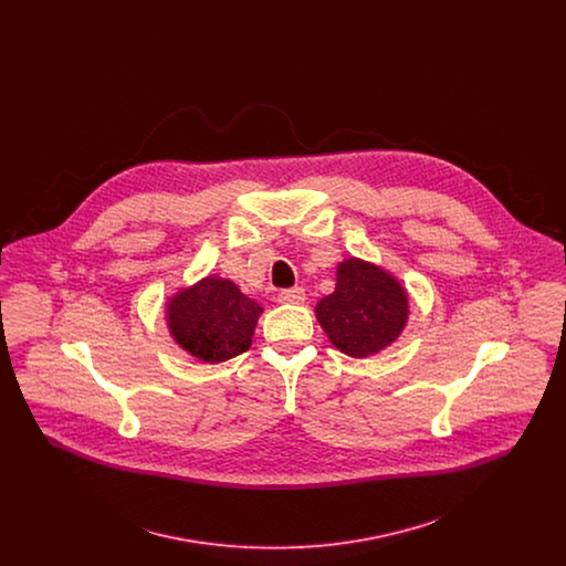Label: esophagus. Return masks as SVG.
<instances>
[{"instance_id": "obj_1", "label": "esophagus", "mask_w": 566, "mask_h": 566, "mask_svg": "<svg viewBox=\"0 0 566 566\" xmlns=\"http://www.w3.org/2000/svg\"><path fill=\"white\" fill-rule=\"evenodd\" d=\"M277 298H280V303H295V305H298V303L305 301V291H303L301 286L286 289V291H282V293L277 295Z\"/></svg>"}]
</instances>
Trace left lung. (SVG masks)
Returning a JSON list of instances; mask_svg holds the SVG:
<instances>
[{
  "label": "left lung",
  "instance_id": "obj_1",
  "mask_svg": "<svg viewBox=\"0 0 566 566\" xmlns=\"http://www.w3.org/2000/svg\"><path fill=\"white\" fill-rule=\"evenodd\" d=\"M405 289L371 263L348 259L337 268L333 295L316 305V318L335 348L367 358L390 346L407 323Z\"/></svg>",
  "mask_w": 566,
  "mask_h": 566
}]
</instances>
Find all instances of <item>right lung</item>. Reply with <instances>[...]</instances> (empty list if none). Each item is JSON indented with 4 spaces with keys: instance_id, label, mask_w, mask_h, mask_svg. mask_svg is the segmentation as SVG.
Here are the masks:
<instances>
[{
    "instance_id": "right-lung-1",
    "label": "right lung",
    "mask_w": 566,
    "mask_h": 566,
    "mask_svg": "<svg viewBox=\"0 0 566 566\" xmlns=\"http://www.w3.org/2000/svg\"><path fill=\"white\" fill-rule=\"evenodd\" d=\"M263 307L220 277H206L167 303L174 339L206 363H222L248 350Z\"/></svg>"
}]
</instances>
